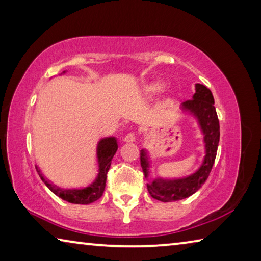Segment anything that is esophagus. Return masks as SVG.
Returning <instances> with one entry per match:
<instances>
[{
  "label": "esophagus",
  "mask_w": 261,
  "mask_h": 261,
  "mask_svg": "<svg viewBox=\"0 0 261 261\" xmlns=\"http://www.w3.org/2000/svg\"><path fill=\"white\" fill-rule=\"evenodd\" d=\"M125 141V143H135L136 141V136H135V134H132V132H130V134H127L125 137H124V139H123Z\"/></svg>",
  "instance_id": "esophagus-1"
}]
</instances>
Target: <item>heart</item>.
Here are the masks:
<instances>
[{"mask_svg":"<svg viewBox=\"0 0 261 261\" xmlns=\"http://www.w3.org/2000/svg\"><path fill=\"white\" fill-rule=\"evenodd\" d=\"M165 87V84L160 81H152L148 83H145L140 88V93L145 96H152L155 95L163 90Z\"/></svg>","mask_w":261,"mask_h":261,"instance_id":"heart-1","label":"heart"}]
</instances>
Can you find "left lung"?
I'll list each match as a JSON object with an SVG mask.
<instances>
[{
    "instance_id": "left-lung-1",
    "label": "left lung",
    "mask_w": 261,
    "mask_h": 261,
    "mask_svg": "<svg viewBox=\"0 0 261 261\" xmlns=\"http://www.w3.org/2000/svg\"><path fill=\"white\" fill-rule=\"evenodd\" d=\"M196 93L192 100L180 105L183 112H187L196 118L202 136L205 155L201 165L192 174L183 177H158L149 179L151 173V158L148 151H140V165L147 183V190L154 199L163 202L182 200L192 196L199 190L208 178L212 167L214 165L220 140V124L214 107V98L212 92L205 85L196 84Z\"/></svg>"
}]
</instances>
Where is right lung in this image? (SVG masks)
Here are the masks:
<instances>
[{
  "mask_svg": "<svg viewBox=\"0 0 261 261\" xmlns=\"http://www.w3.org/2000/svg\"><path fill=\"white\" fill-rule=\"evenodd\" d=\"M67 71H63L61 74H64ZM118 148V143L116 137H105V138L99 139L96 144V165H98V174L91 184L86 185L84 188L78 189H63L57 187L56 184L51 183L50 179H48L45 175L41 173L40 168L38 166L37 170L39 176L42 179V182L46 184V187L50 191L63 199L71 204H81L88 205L91 202L98 200L102 196L106 188V182H107V173L112 163V159L115 155Z\"/></svg>",
  "mask_w": 261,
  "mask_h": 261,
  "instance_id": "1",
  "label": "right lung"
}]
</instances>
